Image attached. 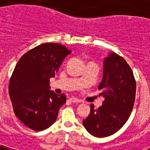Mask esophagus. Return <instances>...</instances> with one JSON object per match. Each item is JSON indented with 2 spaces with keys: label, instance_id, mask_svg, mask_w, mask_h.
I'll return each mask as SVG.
<instances>
[{
  "label": "esophagus",
  "instance_id": "esophagus-1",
  "mask_svg": "<svg viewBox=\"0 0 150 150\" xmlns=\"http://www.w3.org/2000/svg\"><path fill=\"white\" fill-rule=\"evenodd\" d=\"M69 100H70L71 102H74V103H80V102H81V100H79V99H77V98H71L70 99H69Z\"/></svg>",
  "mask_w": 150,
  "mask_h": 150
}]
</instances>
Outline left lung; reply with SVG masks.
<instances>
[{"mask_svg":"<svg viewBox=\"0 0 150 150\" xmlns=\"http://www.w3.org/2000/svg\"><path fill=\"white\" fill-rule=\"evenodd\" d=\"M105 97L102 105L91 110L83 125L91 135L105 137L121 129L130 115L136 94L133 71L123 57L110 52L103 62V76L98 86Z\"/></svg>","mask_w":150,"mask_h":150,"instance_id":"1","label":"left lung"}]
</instances>
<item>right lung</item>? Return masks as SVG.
<instances>
[{"label": "right lung", "mask_w": 150, "mask_h": 150, "mask_svg": "<svg viewBox=\"0 0 150 150\" xmlns=\"http://www.w3.org/2000/svg\"><path fill=\"white\" fill-rule=\"evenodd\" d=\"M70 53L61 44L45 43L25 52L17 62L8 93L15 115L29 129L44 130L57 120L66 96L50 90V79Z\"/></svg>", "instance_id": "1"}]
</instances>
